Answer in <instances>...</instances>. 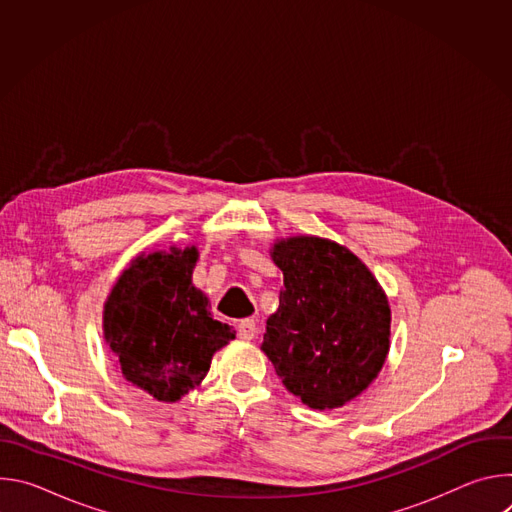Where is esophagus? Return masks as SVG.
Listing matches in <instances>:
<instances>
[{
	"mask_svg": "<svg viewBox=\"0 0 512 512\" xmlns=\"http://www.w3.org/2000/svg\"><path fill=\"white\" fill-rule=\"evenodd\" d=\"M237 334H239L241 340H253L255 334H257V324H255V320H251V318L241 320V322L237 324Z\"/></svg>",
	"mask_w": 512,
	"mask_h": 512,
	"instance_id": "1",
	"label": "esophagus"
}]
</instances>
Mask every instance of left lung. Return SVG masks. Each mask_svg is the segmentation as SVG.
<instances>
[{"label": "left lung", "instance_id": "1", "mask_svg": "<svg viewBox=\"0 0 512 512\" xmlns=\"http://www.w3.org/2000/svg\"><path fill=\"white\" fill-rule=\"evenodd\" d=\"M271 257L283 289L261 348L302 403L340 407L383 369L389 302L364 263L332 241L294 237L279 241Z\"/></svg>", "mask_w": 512, "mask_h": 512}]
</instances>
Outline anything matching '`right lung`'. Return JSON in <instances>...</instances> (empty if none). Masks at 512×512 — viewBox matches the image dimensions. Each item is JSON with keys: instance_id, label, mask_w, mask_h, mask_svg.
Listing matches in <instances>:
<instances>
[{"instance_id": "1", "label": "right lung", "mask_w": 512, "mask_h": 512, "mask_svg": "<svg viewBox=\"0 0 512 512\" xmlns=\"http://www.w3.org/2000/svg\"><path fill=\"white\" fill-rule=\"evenodd\" d=\"M196 259V247L141 255L105 304V338L123 377L166 403L188 395L206 377L212 354L235 338L192 285Z\"/></svg>"}]
</instances>
